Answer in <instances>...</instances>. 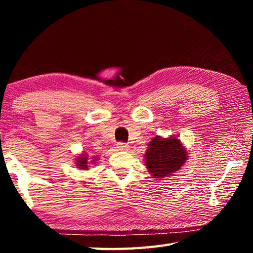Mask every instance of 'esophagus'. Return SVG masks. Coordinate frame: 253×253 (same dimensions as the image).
Wrapping results in <instances>:
<instances>
[{
    "label": "esophagus",
    "mask_w": 253,
    "mask_h": 253,
    "mask_svg": "<svg viewBox=\"0 0 253 253\" xmlns=\"http://www.w3.org/2000/svg\"><path fill=\"white\" fill-rule=\"evenodd\" d=\"M117 148L119 149V151H127V149L129 148V146H128V145L125 143H118Z\"/></svg>",
    "instance_id": "obj_1"
}]
</instances>
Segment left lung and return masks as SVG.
I'll return each instance as SVG.
<instances>
[{
  "instance_id": "left-lung-1",
  "label": "left lung",
  "mask_w": 253,
  "mask_h": 253,
  "mask_svg": "<svg viewBox=\"0 0 253 253\" xmlns=\"http://www.w3.org/2000/svg\"><path fill=\"white\" fill-rule=\"evenodd\" d=\"M187 151L177 137L156 136L145 153V165L154 179L173 176L187 160Z\"/></svg>"
}]
</instances>
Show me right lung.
Here are the masks:
<instances>
[{"mask_svg":"<svg viewBox=\"0 0 253 253\" xmlns=\"http://www.w3.org/2000/svg\"><path fill=\"white\" fill-rule=\"evenodd\" d=\"M97 161H98V157H96V156L91 157L92 164H96ZM88 164H89V162H88V154L87 153H81L78 156H77V158H76L77 168L85 170V169H88Z\"/></svg>","mask_w":253,"mask_h":253,"instance_id":"1","label":"right lung"}]
</instances>
